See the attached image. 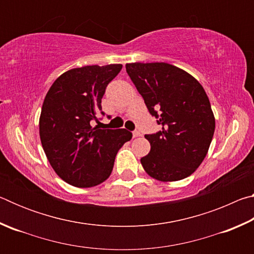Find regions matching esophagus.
Listing matches in <instances>:
<instances>
[{"label":"esophagus","instance_id":"esophagus-1","mask_svg":"<svg viewBox=\"0 0 254 254\" xmlns=\"http://www.w3.org/2000/svg\"><path fill=\"white\" fill-rule=\"evenodd\" d=\"M132 135H133V137H137V136H140V135H141V133H140V131L135 130V131H133V132H132Z\"/></svg>","mask_w":254,"mask_h":254}]
</instances>
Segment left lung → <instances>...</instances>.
Here are the masks:
<instances>
[{
	"instance_id": "left-lung-1",
	"label": "left lung",
	"mask_w": 254,
	"mask_h": 254,
	"mask_svg": "<svg viewBox=\"0 0 254 254\" xmlns=\"http://www.w3.org/2000/svg\"><path fill=\"white\" fill-rule=\"evenodd\" d=\"M137 92L161 130L145 134L151 149L141 158L144 170L160 182L190 176L207 154L215 119L203 86L167 63L126 65Z\"/></svg>"
}]
</instances>
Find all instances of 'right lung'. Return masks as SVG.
I'll return each mask as SVG.
<instances>
[{
  "mask_svg": "<svg viewBox=\"0 0 254 254\" xmlns=\"http://www.w3.org/2000/svg\"><path fill=\"white\" fill-rule=\"evenodd\" d=\"M121 64L74 68L51 85L42 104L39 132L42 148L60 178L87 188L110 177L119 149L131 140L126 128L94 127L102 98Z\"/></svg>",
  "mask_w": 254,
  "mask_h": 254,
  "instance_id": "obj_1",
  "label": "right lung"
}]
</instances>
